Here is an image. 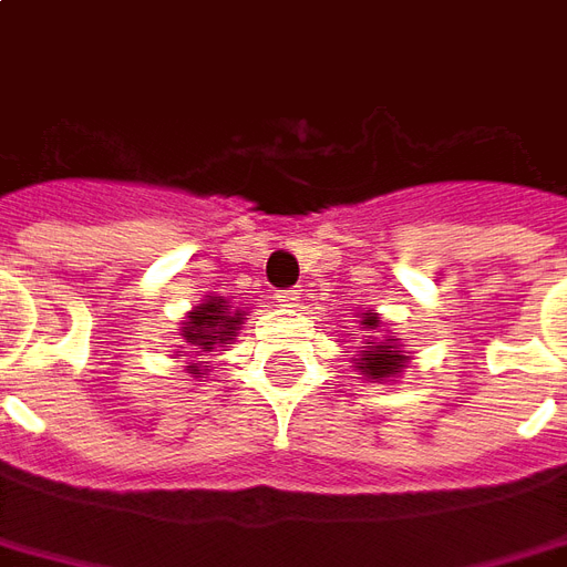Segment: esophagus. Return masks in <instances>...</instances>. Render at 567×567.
<instances>
[{"label":"esophagus","mask_w":567,"mask_h":567,"mask_svg":"<svg viewBox=\"0 0 567 567\" xmlns=\"http://www.w3.org/2000/svg\"><path fill=\"white\" fill-rule=\"evenodd\" d=\"M297 300H300V291H279L276 295V303L279 306H297Z\"/></svg>","instance_id":"34e87169"}]
</instances>
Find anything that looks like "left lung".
I'll return each mask as SVG.
<instances>
[{
    "mask_svg": "<svg viewBox=\"0 0 567 567\" xmlns=\"http://www.w3.org/2000/svg\"><path fill=\"white\" fill-rule=\"evenodd\" d=\"M360 330H369V333H379V337H367L363 346L354 354V369L367 381H393L400 379L409 360H412V351H405L400 346V339L393 333H384V324H381V316L375 309H367L360 312ZM358 337V333H351Z\"/></svg>",
    "mask_w": 567,
    "mask_h": 567,
    "instance_id": "obj_1",
    "label": "left lung"
}]
</instances>
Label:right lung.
<instances>
[{
	"instance_id": "add662e5",
	"label": "right lung",
	"mask_w": 567,
	"mask_h": 567,
	"mask_svg": "<svg viewBox=\"0 0 567 567\" xmlns=\"http://www.w3.org/2000/svg\"><path fill=\"white\" fill-rule=\"evenodd\" d=\"M246 321V312L234 306L225 297L207 295L198 306L186 312V321L179 324L177 358H186V372L195 379H204L209 369L204 367V354L216 348H228L234 337L240 333V324Z\"/></svg>"
}]
</instances>
